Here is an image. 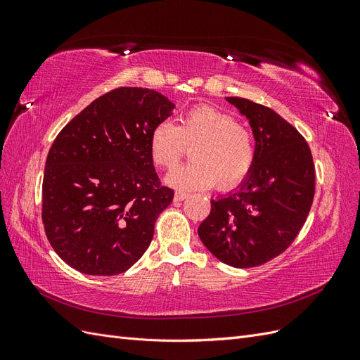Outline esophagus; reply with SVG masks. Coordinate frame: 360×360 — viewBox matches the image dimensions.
I'll list each match as a JSON object with an SVG mask.
<instances>
[{"label": "esophagus", "mask_w": 360, "mask_h": 360, "mask_svg": "<svg viewBox=\"0 0 360 360\" xmlns=\"http://www.w3.org/2000/svg\"><path fill=\"white\" fill-rule=\"evenodd\" d=\"M189 197V195L186 192H181V191H177L176 193H174V201H183L186 200Z\"/></svg>", "instance_id": "1"}]
</instances>
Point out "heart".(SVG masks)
<instances>
[{
  "mask_svg": "<svg viewBox=\"0 0 360 360\" xmlns=\"http://www.w3.org/2000/svg\"><path fill=\"white\" fill-rule=\"evenodd\" d=\"M191 148L193 162L171 171L167 183L180 189L228 191L249 176L257 159V136L234 115L212 105L193 106L179 124L162 122L150 134V155L159 168L171 169Z\"/></svg>",
  "mask_w": 360,
  "mask_h": 360,
  "instance_id": "1",
  "label": "heart"
}]
</instances>
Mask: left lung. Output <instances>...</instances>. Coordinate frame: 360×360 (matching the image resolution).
Masks as SVG:
<instances>
[{"instance_id": "8db88e82", "label": "left lung", "mask_w": 360, "mask_h": 360, "mask_svg": "<svg viewBox=\"0 0 360 360\" xmlns=\"http://www.w3.org/2000/svg\"><path fill=\"white\" fill-rule=\"evenodd\" d=\"M226 101L249 118L257 159L240 188L212 200L198 236L222 263L248 269L281 255L300 233L315 193V165L299 130L274 110L243 97Z\"/></svg>"}]
</instances>
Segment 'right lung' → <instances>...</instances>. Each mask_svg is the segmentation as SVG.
<instances>
[{
  "instance_id": "right-lung-1",
  "label": "right lung",
  "mask_w": 360,
  "mask_h": 360,
  "mask_svg": "<svg viewBox=\"0 0 360 360\" xmlns=\"http://www.w3.org/2000/svg\"><path fill=\"white\" fill-rule=\"evenodd\" d=\"M174 105L155 90L120 86L73 117L48 153L41 221L51 246L75 270L112 276L148 249L172 202L150 155V134Z\"/></svg>"
}]
</instances>
